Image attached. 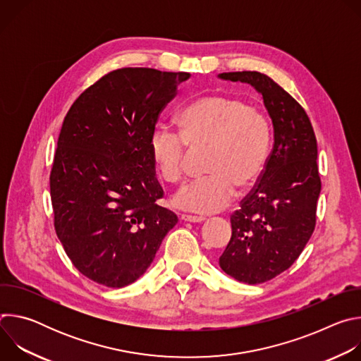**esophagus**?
Masks as SVG:
<instances>
[{
	"label": "esophagus",
	"instance_id": "34e87169",
	"mask_svg": "<svg viewBox=\"0 0 361 361\" xmlns=\"http://www.w3.org/2000/svg\"><path fill=\"white\" fill-rule=\"evenodd\" d=\"M181 220L183 221H188V223H202L205 219L201 216H190V214H181Z\"/></svg>",
	"mask_w": 361,
	"mask_h": 361
}]
</instances>
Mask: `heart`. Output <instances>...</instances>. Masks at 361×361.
Returning <instances> with one entry per match:
<instances>
[{
  "label": "heart",
  "mask_w": 361,
  "mask_h": 361,
  "mask_svg": "<svg viewBox=\"0 0 361 361\" xmlns=\"http://www.w3.org/2000/svg\"><path fill=\"white\" fill-rule=\"evenodd\" d=\"M178 134L154 130L149 156L167 183L181 181L192 151L209 148V176L184 185L173 198L176 207L200 214L226 209L238 190L252 187L264 173L273 131L263 111L237 95L207 94L190 101L177 116Z\"/></svg>",
  "instance_id": "b5f03b06"
}]
</instances>
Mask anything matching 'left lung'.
I'll return each instance as SVG.
<instances>
[{
	"instance_id": "left-lung-1",
	"label": "left lung",
	"mask_w": 361,
	"mask_h": 361,
	"mask_svg": "<svg viewBox=\"0 0 361 361\" xmlns=\"http://www.w3.org/2000/svg\"><path fill=\"white\" fill-rule=\"evenodd\" d=\"M219 77L254 87L273 123L267 167L231 216V238L219 260L233 279L260 284L290 269L314 231L322 191L317 141L304 109L266 74L237 71Z\"/></svg>"
}]
</instances>
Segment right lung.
I'll list each match as a JSON object with an SVG mask.
<instances>
[{"instance_id":"right-lung-1","label":"right lung","mask_w":361,"mask_h":361,"mask_svg":"<svg viewBox=\"0 0 361 361\" xmlns=\"http://www.w3.org/2000/svg\"><path fill=\"white\" fill-rule=\"evenodd\" d=\"M188 73L120 68L68 110L49 176L56 233L87 279L121 288L140 279L177 216L149 156L160 113Z\"/></svg>"}]
</instances>
